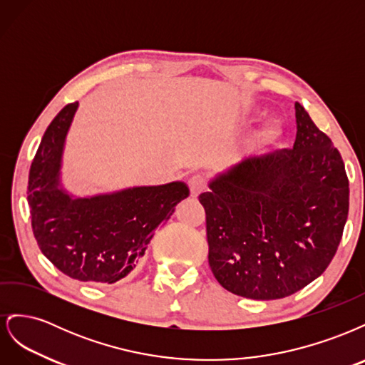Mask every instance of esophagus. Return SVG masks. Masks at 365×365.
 <instances>
[{
	"mask_svg": "<svg viewBox=\"0 0 365 365\" xmlns=\"http://www.w3.org/2000/svg\"><path fill=\"white\" fill-rule=\"evenodd\" d=\"M189 187H190V195L193 197L200 196L204 190H205V180L202 178L201 175H193L192 178L189 180Z\"/></svg>",
	"mask_w": 365,
	"mask_h": 365,
	"instance_id": "obj_1",
	"label": "esophagus"
}]
</instances>
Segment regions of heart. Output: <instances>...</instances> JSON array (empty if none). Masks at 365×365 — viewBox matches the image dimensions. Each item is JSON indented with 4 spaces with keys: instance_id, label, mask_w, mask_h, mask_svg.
I'll return each mask as SVG.
<instances>
[{
    "instance_id": "b5f03b06",
    "label": "heart",
    "mask_w": 365,
    "mask_h": 365,
    "mask_svg": "<svg viewBox=\"0 0 365 365\" xmlns=\"http://www.w3.org/2000/svg\"><path fill=\"white\" fill-rule=\"evenodd\" d=\"M282 137V126L277 120L264 121L256 134V141L259 145H272Z\"/></svg>"
}]
</instances>
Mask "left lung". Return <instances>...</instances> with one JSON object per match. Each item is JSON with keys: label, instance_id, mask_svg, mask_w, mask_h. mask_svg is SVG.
Wrapping results in <instances>:
<instances>
[{"label": "left lung", "instance_id": "1", "mask_svg": "<svg viewBox=\"0 0 365 365\" xmlns=\"http://www.w3.org/2000/svg\"><path fill=\"white\" fill-rule=\"evenodd\" d=\"M292 149L242 158L200 195L208 264L219 284L252 300L304 288L334 259L349 213L344 163L295 102Z\"/></svg>", "mask_w": 365, "mask_h": 365}]
</instances>
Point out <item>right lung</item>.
Instances as JSON below:
<instances>
[{"label": "right lung", "instance_id": "right-lung-1", "mask_svg": "<svg viewBox=\"0 0 365 365\" xmlns=\"http://www.w3.org/2000/svg\"><path fill=\"white\" fill-rule=\"evenodd\" d=\"M79 102L65 106L43 134L29 175L33 235L54 267L81 282L115 283L137 267L153 231L189 196L185 182L135 185L74 196L62 184L65 141Z\"/></svg>", "mask_w": 365, "mask_h": 365}]
</instances>
